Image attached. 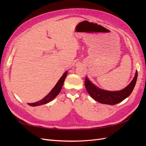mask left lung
<instances>
[{
  "mask_svg": "<svg viewBox=\"0 0 146 146\" xmlns=\"http://www.w3.org/2000/svg\"><path fill=\"white\" fill-rule=\"evenodd\" d=\"M138 77V72L135 73V77L128 86L121 91H110L104 90L94 85L87 77L85 78V85L88 94L92 99L99 103L107 105H115L129 97L133 91Z\"/></svg>",
  "mask_w": 146,
  "mask_h": 146,
  "instance_id": "obj_1",
  "label": "left lung"
}]
</instances>
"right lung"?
Returning <instances> with one entry per match:
<instances>
[{
    "label": "right lung",
    "instance_id": "1",
    "mask_svg": "<svg viewBox=\"0 0 146 146\" xmlns=\"http://www.w3.org/2000/svg\"><path fill=\"white\" fill-rule=\"evenodd\" d=\"M67 74H68V71H66L63 74V76H61V78H60V80L58 81V82L56 83L54 88H53L52 91L45 97L44 98H43L42 100L36 102L35 103L28 104L30 106H32V107H36V106H39V105L47 104L54 99L55 98H56V97L60 93L61 88H62L63 83L64 82L66 76H67Z\"/></svg>",
    "mask_w": 146,
    "mask_h": 146
}]
</instances>
